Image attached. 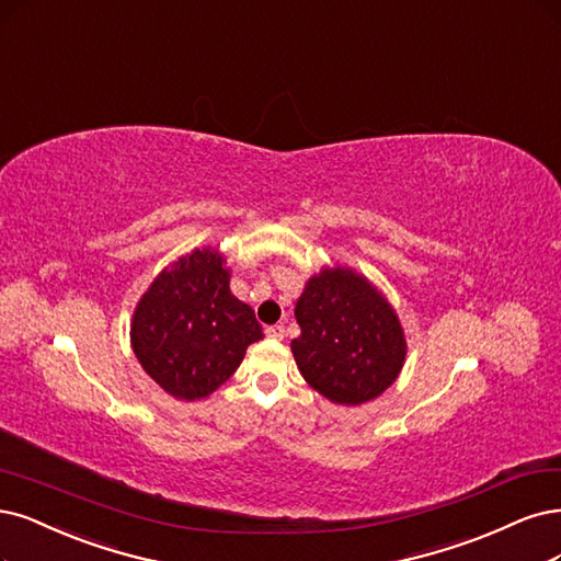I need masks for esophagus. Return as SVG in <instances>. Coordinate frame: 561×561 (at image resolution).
<instances>
[{
	"label": "esophagus",
	"mask_w": 561,
	"mask_h": 561,
	"mask_svg": "<svg viewBox=\"0 0 561 561\" xmlns=\"http://www.w3.org/2000/svg\"><path fill=\"white\" fill-rule=\"evenodd\" d=\"M266 336L274 339V341H283V339H285V327H283V324L266 327Z\"/></svg>",
	"instance_id": "esophagus-1"
}]
</instances>
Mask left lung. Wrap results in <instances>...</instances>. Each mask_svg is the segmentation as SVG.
I'll use <instances>...</instances> for the list:
<instances>
[{"instance_id":"1","label":"left lung","mask_w":561,"mask_h":561,"mask_svg":"<svg viewBox=\"0 0 561 561\" xmlns=\"http://www.w3.org/2000/svg\"><path fill=\"white\" fill-rule=\"evenodd\" d=\"M295 318L301 334L289 343L299 374L341 405L380 397L399 378L405 334L394 306L351 266H322L306 280Z\"/></svg>"}]
</instances>
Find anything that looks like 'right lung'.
<instances>
[{"mask_svg":"<svg viewBox=\"0 0 561 561\" xmlns=\"http://www.w3.org/2000/svg\"><path fill=\"white\" fill-rule=\"evenodd\" d=\"M218 248H195L164 266L134 308L129 343L141 369L179 401L214 394L264 339L253 308L231 295Z\"/></svg>","mask_w":561,"mask_h":561,"instance_id":"right-lung-1","label":"right lung"}]
</instances>
